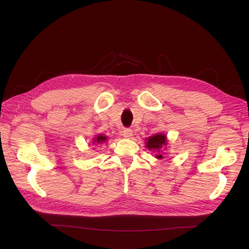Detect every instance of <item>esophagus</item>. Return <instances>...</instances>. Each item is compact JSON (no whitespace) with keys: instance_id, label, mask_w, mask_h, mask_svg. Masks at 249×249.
Returning <instances> with one entry per match:
<instances>
[{"instance_id":"esophagus-1","label":"esophagus","mask_w":249,"mask_h":249,"mask_svg":"<svg viewBox=\"0 0 249 249\" xmlns=\"http://www.w3.org/2000/svg\"><path fill=\"white\" fill-rule=\"evenodd\" d=\"M123 135H124V137H125V138H132L133 131L131 129H124V132H123Z\"/></svg>"}]
</instances>
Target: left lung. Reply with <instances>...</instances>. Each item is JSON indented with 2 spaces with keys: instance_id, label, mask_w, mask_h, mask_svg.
<instances>
[{
  "instance_id": "8db88e82",
  "label": "left lung",
  "mask_w": 249,
  "mask_h": 249,
  "mask_svg": "<svg viewBox=\"0 0 249 249\" xmlns=\"http://www.w3.org/2000/svg\"><path fill=\"white\" fill-rule=\"evenodd\" d=\"M146 140V147L150 150H156V152H159L163 147V145H166V136H165L164 134L154 135V136L147 138ZM156 158H158V159H162V155L158 154L156 155Z\"/></svg>"
}]
</instances>
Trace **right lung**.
<instances>
[{
	"label": "right lung",
	"mask_w": 249,
	"mask_h": 249,
	"mask_svg": "<svg viewBox=\"0 0 249 249\" xmlns=\"http://www.w3.org/2000/svg\"><path fill=\"white\" fill-rule=\"evenodd\" d=\"M107 137L106 136H103V135H99V136H96V138H94L93 143H104L106 141Z\"/></svg>",
	"instance_id": "1"
}]
</instances>
